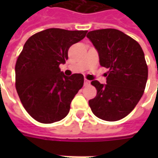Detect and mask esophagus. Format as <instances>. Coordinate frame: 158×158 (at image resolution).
Returning <instances> with one entry per match:
<instances>
[{
	"mask_svg": "<svg viewBox=\"0 0 158 158\" xmlns=\"http://www.w3.org/2000/svg\"><path fill=\"white\" fill-rule=\"evenodd\" d=\"M84 84H85V85H89V84H90V81L88 80V79H85V80H84Z\"/></svg>",
	"mask_w": 158,
	"mask_h": 158,
	"instance_id": "34e87169",
	"label": "esophagus"
}]
</instances>
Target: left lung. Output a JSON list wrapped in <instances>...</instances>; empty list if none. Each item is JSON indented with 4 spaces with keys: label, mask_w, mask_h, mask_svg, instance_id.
<instances>
[{
    "label": "left lung",
    "mask_w": 158,
    "mask_h": 158,
    "mask_svg": "<svg viewBox=\"0 0 158 158\" xmlns=\"http://www.w3.org/2000/svg\"><path fill=\"white\" fill-rule=\"evenodd\" d=\"M87 38L98 52L100 65L109 69L106 84L93 80L97 89L89 101L92 113L106 121H118L131 113L146 88L148 69L141 46L115 29L89 31Z\"/></svg>",
    "instance_id": "obj_1"
}]
</instances>
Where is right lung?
Here are the masks:
<instances>
[{"mask_svg": "<svg viewBox=\"0 0 158 158\" xmlns=\"http://www.w3.org/2000/svg\"><path fill=\"white\" fill-rule=\"evenodd\" d=\"M86 30L47 29L28 39L15 66L16 89L30 116L43 123L64 118L72 100L84 85V76H66L59 69L68 60L69 47Z\"/></svg>", "mask_w": 158, "mask_h": 158, "instance_id": "1", "label": "right lung"}]
</instances>
